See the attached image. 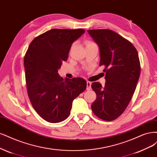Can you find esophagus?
I'll list each match as a JSON object with an SVG mask.
<instances>
[{
	"label": "esophagus",
	"instance_id": "obj_1",
	"mask_svg": "<svg viewBox=\"0 0 157 157\" xmlns=\"http://www.w3.org/2000/svg\"><path fill=\"white\" fill-rule=\"evenodd\" d=\"M86 85H87V88H86V90H91V82H89V81H87V82H86Z\"/></svg>",
	"mask_w": 157,
	"mask_h": 157
}]
</instances>
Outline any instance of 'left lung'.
Returning <instances> with one entry per match:
<instances>
[{
  "mask_svg": "<svg viewBox=\"0 0 157 157\" xmlns=\"http://www.w3.org/2000/svg\"><path fill=\"white\" fill-rule=\"evenodd\" d=\"M99 48V66H105L106 82L91 88L97 99L91 105L94 114L105 121L116 120L125 111L136 90L140 75L138 54L130 41L110 30H88Z\"/></svg>",
  "mask_w": 157,
  "mask_h": 157,
  "instance_id": "1",
  "label": "left lung"
}]
</instances>
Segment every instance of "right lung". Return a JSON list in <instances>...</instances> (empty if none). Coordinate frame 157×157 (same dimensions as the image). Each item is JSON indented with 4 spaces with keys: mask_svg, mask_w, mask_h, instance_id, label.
I'll return each instance as SVG.
<instances>
[{
    "mask_svg": "<svg viewBox=\"0 0 157 157\" xmlns=\"http://www.w3.org/2000/svg\"><path fill=\"white\" fill-rule=\"evenodd\" d=\"M85 30L52 29L33 40L24 58L27 92L38 114L50 123L69 116L73 100L86 88L81 78L63 79L58 71L66 61L72 44Z\"/></svg>",
    "mask_w": 157,
    "mask_h": 157,
    "instance_id": "add662e5",
    "label": "right lung"
}]
</instances>
